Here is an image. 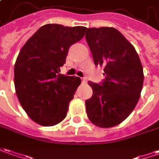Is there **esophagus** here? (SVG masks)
I'll return each mask as SVG.
<instances>
[{
  "instance_id": "34e87169",
  "label": "esophagus",
  "mask_w": 159,
  "mask_h": 159,
  "mask_svg": "<svg viewBox=\"0 0 159 159\" xmlns=\"http://www.w3.org/2000/svg\"><path fill=\"white\" fill-rule=\"evenodd\" d=\"M82 81H83V83H87V79H86V77H83Z\"/></svg>"
}]
</instances>
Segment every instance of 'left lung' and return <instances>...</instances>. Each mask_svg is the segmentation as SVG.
<instances>
[{"mask_svg": "<svg viewBox=\"0 0 159 159\" xmlns=\"http://www.w3.org/2000/svg\"><path fill=\"white\" fill-rule=\"evenodd\" d=\"M86 42L96 66L104 68L101 83L89 82L92 97L85 101L89 119L110 128L126 119L136 107L143 88V67L131 43L114 28L86 29Z\"/></svg>", "mask_w": 159, "mask_h": 159, "instance_id": "8db88e82", "label": "left lung"}]
</instances>
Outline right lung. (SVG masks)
<instances>
[{"label":"right lung","mask_w":159,"mask_h":159,"mask_svg":"<svg viewBox=\"0 0 159 159\" xmlns=\"http://www.w3.org/2000/svg\"><path fill=\"white\" fill-rule=\"evenodd\" d=\"M86 28L46 24L20 49L15 64V87L20 105L30 118L53 126L65 118L81 79L59 74L71 45Z\"/></svg>","instance_id":"add662e5"}]
</instances>
